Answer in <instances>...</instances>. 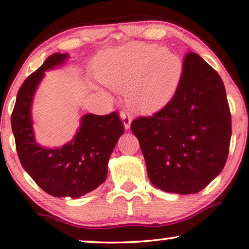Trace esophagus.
<instances>
[{
    "instance_id": "esophagus-1",
    "label": "esophagus",
    "mask_w": 249,
    "mask_h": 249,
    "mask_svg": "<svg viewBox=\"0 0 249 249\" xmlns=\"http://www.w3.org/2000/svg\"><path fill=\"white\" fill-rule=\"evenodd\" d=\"M120 115H121L122 121H124V128H125V129H128V128L130 127L131 120H133V116H131V113L128 112V110L124 109V110H121V113H120Z\"/></svg>"
}]
</instances>
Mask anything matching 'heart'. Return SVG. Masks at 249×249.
I'll use <instances>...</instances> for the list:
<instances>
[{
    "label": "heart",
    "instance_id": "obj_1",
    "mask_svg": "<svg viewBox=\"0 0 249 249\" xmlns=\"http://www.w3.org/2000/svg\"><path fill=\"white\" fill-rule=\"evenodd\" d=\"M96 67L101 83L113 90L127 89L128 99L144 113L166 105L182 73L179 56L155 45H129L106 52L98 57Z\"/></svg>",
    "mask_w": 249,
    "mask_h": 249
}]
</instances>
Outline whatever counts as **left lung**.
I'll list each match as a JSON object with an SVG mask.
<instances>
[{"mask_svg": "<svg viewBox=\"0 0 249 249\" xmlns=\"http://www.w3.org/2000/svg\"><path fill=\"white\" fill-rule=\"evenodd\" d=\"M130 128L153 185L180 195L201 192L225 166L231 141V112L218 72L188 52L172 99L133 120Z\"/></svg>", "mask_w": 249, "mask_h": 249, "instance_id": "1", "label": "left lung"}]
</instances>
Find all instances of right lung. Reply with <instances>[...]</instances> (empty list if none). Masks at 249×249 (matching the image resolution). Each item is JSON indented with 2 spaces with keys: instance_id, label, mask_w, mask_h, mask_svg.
<instances>
[{
  "instance_id": "right-lung-1",
  "label": "right lung",
  "mask_w": 249,
  "mask_h": 249,
  "mask_svg": "<svg viewBox=\"0 0 249 249\" xmlns=\"http://www.w3.org/2000/svg\"><path fill=\"white\" fill-rule=\"evenodd\" d=\"M67 54L55 53L24 81L11 114L12 133L21 166L40 188L55 197L77 198L99 187L107 177V162L124 131L116 112L87 114L73 142L61 149L38 145L31 121V103L44 71L62 63Z\"/></svg>"
}]
</instances>
